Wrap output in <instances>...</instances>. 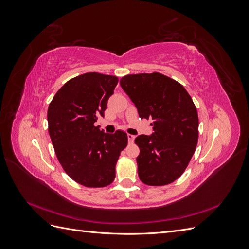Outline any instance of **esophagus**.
Listing matches in <instances>:
<instances>
[{"instance_id":"obj_1","label":"esophagus","mask_w":249,"mask_h":249,"mask_svg":"<svg viewBox=\"0 0 249 249\" xmlns=\"http://www.w3.org/2000/svg\"><path fill=\"white\" fill-rule=\"evenodd\" d=\"M127 140H129V143H133L134 140H135L134 135H131V134L127 135Z\"/></svg>"}]
</instances>
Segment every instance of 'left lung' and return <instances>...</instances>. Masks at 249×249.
<instances>
[{
    "label": "left lung",
    "mask_w": 249,
    "mask_h": 249,
    "mask_svg": "<svg viewBox=\"0 0 249 249\" xmlns=\"http://www.w3.org/2000/svg\"><path fill=\"white\" fill-rule=\"evenodd\" d=\"M120 86L141 119H152L153 134L135 143L138 176L148 186L175 182L187 168L198 140V115L189 93L178 82L159 72L127 74Z\"/></svg>",
    "instance_id": "obj_1"
}]
</instances>
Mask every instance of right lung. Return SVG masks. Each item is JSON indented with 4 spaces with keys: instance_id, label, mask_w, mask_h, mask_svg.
Returning a JSON list of instances; mask_svg holds the SVG:
<instances>
[{
    "instance_id": "add662e5",
    "label": "right lung",
    "mask_w": 249,
    "mask_h": 249,
    "mask_svg": "<svg viewBox=\"0 0 249 249\" xmlns=\"http://www.w3.org/2000/svg\"><path fill=\"white\" fill-rule=\"evenodd\" d=\"M117 83L115 76L81 74L58 90L48 109L49 134L58 160L74 182L85 187L110 185L119 155L127 145L124 132L107 134L94 124L104 117Z\"/></svg>"
}]
</instances>
